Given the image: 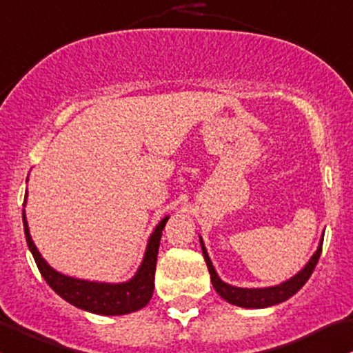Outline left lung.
Masks as SVG:
<instances>
[{
    "label": "left lung",
    "mask_w": 353,
    "mask_h": 353,
    "mask_svg": "<svg viewBox=\"0 0 353 353\" xmlns=\"http://www.w3.org/2000/svg\"><path fill=\"white\" fill-rule=\"evenodd\" d=\"M199 243H201L203 257H205L208 270H210L211 276V284H213L214 291L225 299L226 303L235 304V306L240 307H269L274 306V304H279L283 301H288L291 296H294L299 289L303 288L304 284L307 283V279L313 274L314 267L318 264V259L321 255V245H323V239L320 240V245H318L316 252L311 255L310 261L306 262V265L299 270L298 274H294L292 277H289L284 283L269 285V288H236V285L226 284L225 281L220 279L216 269H214L213 262H211L210 255H208V250L205 247V242H203L201 235H199Z\"/></svg>",
    "instance_id": "8db88e82"
}]
</instances>
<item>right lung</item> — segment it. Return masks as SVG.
Instances as JSON below:
<instances>
[{
	"mask_svg": "<svg viewBox=\"0 0 353 353\" xmlns=\"http://www.w3.org/2000/svg\"><path fill=\"white\" fill-rule=\"evenodd\" d=\"M27 196H25L23 206H27ZM167 220H169V216L162 218L154 228L152 235L148 236L145 254H143L142 262H140L139 269L132 279L125 281V283H98V281L65 276V274L57 272L54 267L47 264L37 245L33 243L27 214L23 210L25 239H27L30 252H32L37 267H39L40 274L47 281V284L72 306L89 311V313L105 314V316L133 313V311L145 307L147 303L150 301L152 294H154V276L155 265H157L159 245H161L162 230H164Z\"/></svg>",
	"mask_w": 353,
	"mask_h": 353,
	"instance_id": "obj_1",
	"label": "right lung"
}]
</instances>
